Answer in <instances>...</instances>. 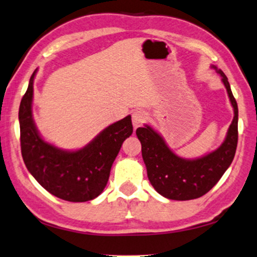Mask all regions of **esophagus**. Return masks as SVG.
I'll return each mask as SVG.
<instances>
[{
    "label": "esophagus",
    "instance_id": "obj_1",
    "mask_svg": "<svg viewBox=\"0 0 257 257\" xmlns=\"http://www.w3.org/2000/svg\"><path fill=\"white\" fill-rule=\"evenodd\" d=\"M148 115L144 110L142 109H137L133 113V125L134 128H139L141 125H143L144 122L147 121Z\"/></svg>",
    "mask_w": 257,
    "mask_h": 257
}]
</instances>
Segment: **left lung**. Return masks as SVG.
I'll use <instances>...</instances> for the list:
<instances>
[{"label":"left lung","instance_id":"8db88e82","mask_svg":"<svg viewBox=\"0 0 257 257\" xmlns=\"http://www.w3.org/2000/svg\"><path fill=\"white\" fill-rule=\"evenodd\" d=\"M222 77V82L234 108V118L226 140L218 149L197 160H184L173 154L160 134L146 125L136 129L142 144V157L151 185L162 196L172 200H191L208 192L235 156L237 146V103L228 79L221 70L212 66Z\"/></svg>","mask_w":257,"mask_h":257}]
</instances>
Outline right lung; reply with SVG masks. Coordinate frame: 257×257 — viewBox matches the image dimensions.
Here are the masks:
<instances>
[{"label":"right lung","mask_w":257,"mask_h":257,"mask_svg":"<svg viewBox=\"0 0 257 257\" xmlns=\"http://www.w3.org/2000/svg\"><path fill=\"white\" fill-rule=\"evenodd\" d=\"M32 73L19 111L21 150L24 164L46 191L63 200H92L107 185L111 165L123 141L133 134L132 116L103 129L91 143L77 151H66L45 142L32 118Z\"/></svg>","instance_id":"add662e5"}]
</instances>
